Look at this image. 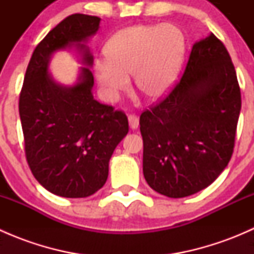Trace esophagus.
I'll return each instance as SVG.
<instances>
[{
  "instance_id": "obj_1",
  "label": "esophagus",
  "mask_w": 254,
  "mask_h": 254,
  "mask_svg": "<svg viewBox=\"0 0 254 254\" xmlns=\"http://www.w3.org/2000/svg\"><path fill=\"white\" fill-rule=\"evenodd\" d=\"M127 120H129V125L132 130L139 127V118H137V115L130 114L129 118H127Z\"/></svg>"
}]
</instances>
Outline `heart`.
<instances>
[{
    "instance_id": "1",
    "label": "heart",
    "mask_w": 254,
    "mask_h": 254,
    "mask_svg": "<svg viewBox=\"0 0 254 254\" xmlns=\"http://www.w3.org/2000/svg\"><path fill=\"white\" fill-rule=\"evenodd\" d=\"M106 59L94 64L103 96L115 102L127 92L134 76L136 91L150 102L165 99L175 88L186 56V38L173 24H139L113 35Z\"/></svg>"
}]
</instances>
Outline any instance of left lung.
Segmentation results:
<instances>
[{
	"instance_id": "left-lung-1",
	"label": "left lung",
	"mask_w": 254,
	"mask_h": 254,
	"mask_svg": "<svg viewBox=\"0 0 254 254\" xmlns=\"http://www.w3.org/2000/svg\"><path fill=\"white\" fill-rule=\"evenodd\" d=\"M240 111L234 64L210 33L193 45L186 71L167 98L140 117L148 186L168 198L209 187L229 165Z\"/></svg>"
}]
</instances>
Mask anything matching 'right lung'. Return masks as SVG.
<instances>
[{"mask_svg": "<svg viewBox=\"0 0 254 254\" xmlns=\"http://www.w3.org/2000/svg\"><path fill=\"white\" fill-rule=\"evenodd\" d=\"M101 18L72 14L38 44L24 76L19 117L25 156L33 176L64 198H86L106 184L109 160L129 131L127 115L93 98V55L87 47ZM75 48L80 68L70 86L48 72L52 55Z\"/></svg>", "mask_w": 254, "mask_h": 254, "instance_id": "obj_1", "label": "right lung"}]
</instances>
